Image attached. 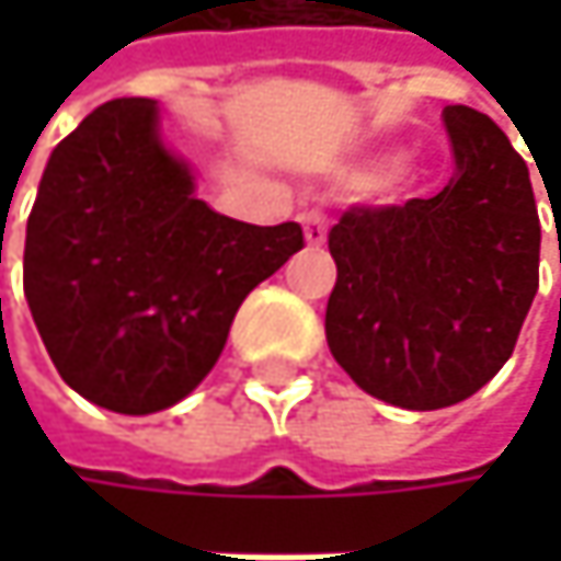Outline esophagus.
Here are the masks:
<instances>
[{
  "mask_svg": "<svg viewBox=\"0 0 561 561\" xmlns=\"http://www.w3.org/2000/svg\"><path fill=\"white\" fill-rule=\"evenodd\" d=\"M301 230H305V243L308 247H324L328 240V220L321 210H305L301 214Z\"/></svg>",
  "mask_w": 561,
  "mask_h": 561,
  "instance_id": "1",
  "label": "esophagus"
}]
</instances>
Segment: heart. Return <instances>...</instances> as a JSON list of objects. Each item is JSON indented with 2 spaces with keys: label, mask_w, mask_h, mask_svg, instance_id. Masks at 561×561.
<instances>
[{
  "label": "heart",
  "mask_w": 561,
  "mask_h": 561,
  "mask_svg": "<svg viewBox=\"0 0 561 561\" xmlns=\"http://www.w3.org/2000/svg\"><path fill=\"white\" fill-rule=\"evenodd\" d=\"M392 169V159H380V162H374L370 169H367V178H383V174H390ZM415 181V169H409V165H399V169L392 171L390 178H387V184L392 187H405V184H412Z\"/></svg>",
  "instance_id": "1"
}]
</instances>
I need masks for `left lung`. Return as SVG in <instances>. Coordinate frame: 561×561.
I'll return each instance as SVG.
<instances>
[{
    "label": "left lung",
    "instance_id": "1",
    "mask_svg": "<svg viewBox=\"0 0 561 561\" xmlns=\"http://www.w3.org/2000/svg\"><path fill=\"white\" fill-rule=\"evenodd\" d=\"M442 116L451 181L435 197L351 207L328 233L337 263L328 347L360 390L412 412L494 380L539 288L526 162L491 116L461 103Z\"/></svg>",
    "mask_w": 561,
    "mask_h": 561
}]
</instances>
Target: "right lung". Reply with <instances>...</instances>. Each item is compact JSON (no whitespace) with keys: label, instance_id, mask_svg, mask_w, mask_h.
<instances>
[{"label":"right lung","instance_id":"add662e5","mask_svg":"<svg viewBox=\"0 0 561 561\" xmlns=\"http://www.w3.org/2000/svg\"><path fill=\"white\" fill-rule=\"evenodd\" d=\"M301 227L210 210L162 139L156 100L96 106L45 165L25 230V298L60 380L149 415L217 364L243 298L301 250Z\"/></svg>","mask_w":561,"mask_h":561}]
</instances>
